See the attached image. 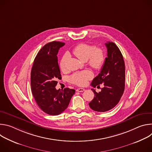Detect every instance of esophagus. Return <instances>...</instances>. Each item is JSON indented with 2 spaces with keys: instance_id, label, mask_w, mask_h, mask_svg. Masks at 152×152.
<instances>
[{
  "instance_id": "1",
  "label": "esophagus",
  "mask_w": 152,
  "mask_h": 152,
  "mask_svg": "<svg viewBox=\"0 0 152 152\" xmlns=\"http://www.w3.org/2000/svg\"><path fill=\"white\" fill-rule=\"evenodd\" d=\"M85 90L84 89V88H77V90H76V91H77V92H83V91H84Z\"/></svg>"
}]
</instances>
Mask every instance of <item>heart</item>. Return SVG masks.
I'll list each match as a JSON object with an SVG mask.
<instances>
[{
    "label": "heart",
    "mask_w": 152,
    "mask_h": 152,
    "mask_svg": "<svg viewBox=\"0 0 152 152\" xmlns=\"http://www.w3.org/2000/svg\"><path fill=\"white\" fill-rule=\"evenodd\" d=\"M73 53L80 61H87L88 66L95 70H100L104 62L105 58L103 50L100 48H96L94 45L81 43L74 48ZM66 62V56H64L59 64L60 69L63 73L66 72L67 70ZM92 77V73L90 71L86 70L74 74L70 77V80L76 85L84 86Z\"/></svg>",
    "instance_id": "1"
}]
</instances>
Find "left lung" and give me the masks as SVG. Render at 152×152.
I'll return each mask as SVG.
<instances>
[{
  "mask_svg": "<svg viewBox=\"0 0 152 152\" xmlns=\"http://www.w3.org/2000/svg\"><path fill=\"white\" fill-rule=\"evenodd\" d=\"M107 57L100 73L92 81L93 87L103 83L104 87L97 93L91 89L94 97L89 105L97 112H106L114 108L119 102L124 90L125 66L123 55L115 43H105Z\"/></svg>",
  "mask_w": 152,
  "mask_h": 152,
  "instance_id": "obj_1",
  "label": "left lung"
}]
</instances>
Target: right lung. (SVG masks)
<instances>
[{"label":"right lung","instance_id":"obj_1","mask_svg":"<svg viewBox=\"0 0 152 152\" xmlns=\"http://www.w3.org/2000/svg\"><path fill=\"white\" fill-rule=\"evenodd\" d=\"M65 43L52 41L37 53L31 70V84L34 99L40 109L51 115H58L68 107L75 90H56L57 79H61L57 54Z\"/></svg>","mask_w":152,"mask_h":152}]
</instances>
